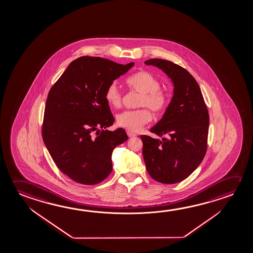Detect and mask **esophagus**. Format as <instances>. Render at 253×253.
<instances>
[{"instance_id":"obj_1","label":"esophagus","mask_w":253,"mask_h":253,"mask_svg":"<svg viewBox=\"0 0 253 253\" xmlns=\"http://www.w3.org/2000/svg\"><path fill=\"white\" fill-rule=\"evenodd\" d=\"M127 135H128V137H134L137 136V134H135V133L131 132V131H129V130H128V131H127Z\"/></svg>"}]
</instances>
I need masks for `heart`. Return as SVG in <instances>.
Listing matches in <instances>:
<instances>
[{
	"label": "heart",
	"instance_id": "obj_1",
	"mask_svg": "<svg viewBox=\"0 0 253 253\" xmlns=\"http://www.w3.org/2000/svg\"><path fill=\"white\" fill-rule=\"evenodd\" d=\"M126 83L128 86L140 93L137 100L138 107H146L153 113H161L169 104V95L162 90L161 81L148 71H139L129 77ZM105 99L113 108H119L123 101V93L115 82L108 84L105 91ZM146 108L125 110L116 117V123L120 127L131 131H137L149 123L151 113Z\"/></svg>",
	"mask_w": 253,
	"mask_h": 253
}]
</instances>
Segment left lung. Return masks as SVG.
Masks as SVG:
<instances>
[{"mask_svg":"<svg viewBox=\"0 0 253 253\" xmlns=\"http://www.w3.org/2000/svg\"><path fill=\"white\" fill-rule=\"evenodd\" d=\"M174 84V96L166 112L150 131L162 140L141 135L143 157L155 181L173 184L187 178L203 161L207 149L209 114L199 84L189 71L174 62L150 59Z\"/></svg>","mask_w":253,"mask_h":253,"instance_id":"obj_1","label":"left lung"}]
</instances>
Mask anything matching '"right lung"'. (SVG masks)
Instances as JSON below:
<instances>
[{
	"mask_svg": "<svg viewBox=\"0 0 253 253\" xmlns=\"http://www.w3.org/2000/svg\"><path fill=\"white\" fill-rule=\"evenodd\" d=\"M133 65L81 56L51 87L42 138L55 165L75 182L97 184L112 172L113 150L128 137L124 128L105 129L115 121L105 91Z\"/></svg>",
	"mask_w": 253,
	"mask_h": 253,
	"instance_id": "right-lung-1",
	"label": "right lung"
}]
</instances>
